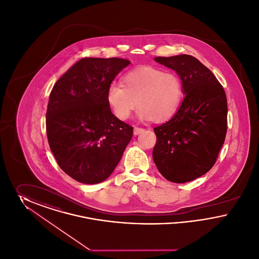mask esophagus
Masks as SVG:
<instances>
[{"mask_svg": "<svg viewBox=\"0 0 259 259\" xmlns=\"http://www.w3.org/2000/svg\"><path fill=\"white\" fill-rule=\"evenodd\" d=\"M145 131L144 128H141V127H135L134 128V135H139L141 133H143Z\"/></svg>", "mask_w": 259, "mask_h": 259, "instance_id": "obj_1", "label": "esophagus"}]
</instances>
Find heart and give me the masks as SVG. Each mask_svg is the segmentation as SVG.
Here are the masks:
<instances>
[{
  "mask_svg": "<svg viewBox=\"0 0 259 259\" xmlns=\"http://www.w3.org/2000/svg\"><path fill=\"white\" fill-rule=\"evenodd\" d=\"M122 83L112 82L107 98L114 114L126 120L140 108L142 119L165 122L180 109L184 99V83L175 73L156 67H139L124 74Z\"/></svg>",
  "mask_w": 259,
  "mask_h": 259,
  "instance_id": "b5f03b06",
  "label": "heart"
}]
</instances>
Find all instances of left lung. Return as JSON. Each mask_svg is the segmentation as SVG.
<instances>
[{"instance_id": "left-lung-1", "label": "left lung", "mask_w": 259, "mask_h": 259, "mask_svg": "<svg viewBox=\"0 0 259 259\" xmlns=\"http://www.w3.org/2000/svg\"><path fill=\"white\" fill-rule=\"evenodd\" d=\"M183 80L185 99L172 118L154 128L153 161L168 181L184 184L209 171L227 132V99L214 74L191 55L155 57Z\"/></svg>"}]
</instances>
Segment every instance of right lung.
Masks as SVG:
<instances>
[{
  "label": "right lung",
  "mask_w": 259,
  "mask_h": 259,
  "mask_svg": "<svg viewBox=\"0 0 259 259\" xmlns=\"http://www.w3.org/2000/svg\"><path fill=\"white\" fill-rule=\"evenodd\" d=\"M130 64L122 58L87 57L56 81L47 110V135L59 167L94 185L111 176L132 139L133 127L111 113L108 89Z\"/></svg>",
  "instance_id": "1"
}]
</instances>
